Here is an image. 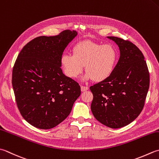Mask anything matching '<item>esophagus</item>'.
Instances as JSON below:
<instances>
[{
	"label": "esophagus",
	"mask_w": 159,
	"mask_h": 159,
	"mask_svg": "<svg viewBox=\"0 0 159 159\" xmlns=\"http://www.w3.org/2000/svg\"><path fill=\"white\" fill-rule=\"evenodd\" d=\"M88 89H89V88H88V87H87V86H83V85L80 86V89H81L82 92L87 91V90H88Z\"/></svg>",
	"instance_id": "34e87169"
}]
</instances>
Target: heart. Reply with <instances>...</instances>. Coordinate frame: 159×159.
<instances>
[{"mask_svg": "<svg viewBox=\"0 0 159 159\" xmlns=\"http://www.w3.org/2000/svg\"><path fill=\"white\" fill-rule=\"evenodd\" d=\"M73 55L62 56L61 63L66 75L75 79L82 73L85 66L84 79L101 82L112 74L118 60V52L111 44H100L86 40L80 42L72 49Z\"/></svg>", "mask_w": 159, "mask_h": 159, "instance_id": "1", "label": "heart"}]
</instances>
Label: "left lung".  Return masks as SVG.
<instances>
[{
  "label": "left lung",
  "instance_id": "1",
  "mask_svg": "<svg viewBox=\"0 0 159 159\" xmlns=\"http://www.w3.org/2000/svg\"><path fill=\"white\" fill-rule=\"evenodd\" d=\"M119 48L120 58L107 79L90 87L92 112L110 128H120L134 120L144 107L150 74L141 51L129 40L107 36Z\"/></svg>",
  "mask_w": 159,
  "mask_h": 159
}]
</instances>
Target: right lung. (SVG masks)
<instances>
[{"label":"right lung","mask_w":159,"mask_h":159,"mask_svg":"<svg viewBox=\"0 0 159 159\" xmlns=\"http://www.w3.org/2000/svg\"><path fill=\"white\" fill-rule=\"evenodd\" d=\"M77 35L65 30L57 36H39L26 44L12 70L17 107L27 122L39 129L58 125L68 116L80 95V87L61 70L64 49Z\"/></svg>","instance_id":"obj_1"}]
</instances>
